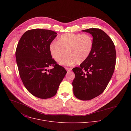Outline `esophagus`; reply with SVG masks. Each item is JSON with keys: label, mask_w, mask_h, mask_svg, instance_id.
Instances as JSON below:
<instances>
[{"label": "esophagus", "mask_w": 131, "mask_h": 131, "mask_svg": "<svg viewBox=\"0 0 131 131\" xmlns=\"http://www.w3.org/2000/svg\"><path fill=\"white\" fill-rule=\"evenodd\" d=\"M65 68L67 71H69L71 70V69H72L71 68H69V67H66Z\"/></svg>", "instance_id": "34e87169"}]
</instances>
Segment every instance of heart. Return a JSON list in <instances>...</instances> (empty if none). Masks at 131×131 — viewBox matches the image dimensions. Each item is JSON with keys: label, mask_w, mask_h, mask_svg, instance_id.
Instances as JSON below:
<instances>
[{"label": "heart", "mask_w": 131, "mask_h": 131, "mask_svg": "<svg viewBox=\"0 0 131 131\" xmlns=\"http://www.w3.org/2000/svg\"><path fill=\"white\" fill-rule=\"evenodd\" d=\"M93 47V40L87 34L67 33L62 35L57 42H52L50 45V51L52 58L59 61L63 55L60 64L71 66L76 63L85 62L90 56Z\"/></svg>", "instance_id": "heart-1"}]
</instances>
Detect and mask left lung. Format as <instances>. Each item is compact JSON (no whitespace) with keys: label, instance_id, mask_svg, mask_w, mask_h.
I'll return each mask as SVG.
<instances>
[{"label":"left lung","instance_id":"left-lung-1","mask_svg":"<svg viewBox=\"0 0 131 131\" xmlns=\"http://www.w3.org/2000/svg\"><path fill=\"white\" fill-rule=\"evenodd\" d=\"M93 37V50L89 58L72 69L73 94L77 99L89 101L104 91L116 66V51L113 40L103 30L91 28L85 30Z\"/></svg>","mask_w":131,"mask_h":131}]
</instances>
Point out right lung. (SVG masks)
Wrapping results in <instances>:
<instances>
[{
  "mask_svg": "<svg viewBox=\"0 0 131 131\" xmlns=\"http://www.w3.org/2000/svg\"><path fill=\"white\" fill-rule=\"evenodd\" d=\"M57 32L48 29L26 31L18 42L15 57L21 79L34 96L47 99L57 94L67 71L52 59L50 45ZM52 67L51 69L49 67Z\"/></svg>",
  "mask_w": 131,
  "mask_h": 131,
  "instance_id": "1",
  "label": "right lung"
}]
</instances>
